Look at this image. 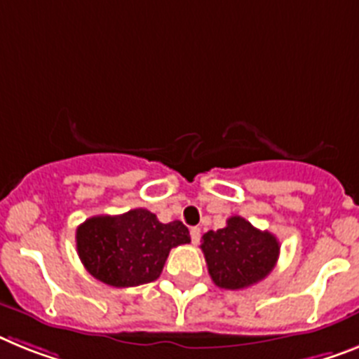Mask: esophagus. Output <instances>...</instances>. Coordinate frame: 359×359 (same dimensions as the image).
<instances>
[{
    "mask_svg": "<svg viewBox=\"0 0 359 359\" xmlns=\"http://www.w3.org/2000/svg\"><path fill=\"white\" fill-rule=\"evenodd\" d=\"M189 236H191V243H194V245H197L198 241H201V228H197V226H195V228H191V230H189Z\"/></svg>",
    "mask_w": 359,
    "mask_h": 359,
    "instance_id": "1",
    "label": "esophagus"
}]
</instances>
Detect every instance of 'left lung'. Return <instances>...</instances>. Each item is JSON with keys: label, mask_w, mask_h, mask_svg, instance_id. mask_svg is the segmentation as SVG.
<instances>
[{"label": "left lung", "mask_w": 359, "mask_h": 359, "mask_svg": "<svg viewBox=\"0 0 359 359\" xmlns=\"http://www.w3.org/2000/svg\"><path fill=\"white\" fill-rule=\"evenodd\" d=\"M279 241L270 231H261L236 215L221 230L203 236L208 272L219 288L243 290L272 272L279 257Z\"/></svg>", "instance_id": "left-lung-1"}]
</instances>
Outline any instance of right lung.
I'll return each instance as SVG.
<instances>
[{"instance_id":"right-lung-1","label":"right lung","mask_w":359,"mask_h":359,"mask_svg":"<svg viewBox=\"0 0 359 359\" xmlns=\"http://www.w3.org/2000/svg\"><path fill=\"white\" fill-rule=\"evenodd\" d=\"M189 241L182 222L164 224L144 208L91 217L76 230V250L87 272L116 288L155 281L170 250Z\"/></svg>"}]
</instances>
